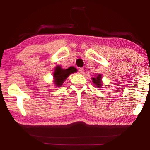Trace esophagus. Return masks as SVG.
Segmentation results:
<instances>
[{"instance_id":"34e87169","label":"esophagus","mask_w":150,"mask_h":150,"mask_svg":"<svg viewBox=\"0 0 150 150\" xmlns=\"http://www.w3.org/2000/svg\"><path fill=\"white\" fill-rule=\"evenodd\" d=\"M84 71H85L84 68H82V67L79 68V69H78V73H80V74H83V73H84Z\"/></svg>"}]
</instances>
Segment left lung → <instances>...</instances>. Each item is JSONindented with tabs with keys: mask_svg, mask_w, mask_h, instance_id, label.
<instances>
[{
	"mask_svg": "<svg viewBox=\"0 0 150 150\" xmlns=\"http://www.w3.org/2000/svg\"><path fill=\"white\" fill-rule=\"evenodd\" d=\"M101 79H102V75L101 74H98L96 75V77L92 78V81L94 84L96 85V87H98V88H101L103 86L102 81H101Z\"/></svg>",
	"mask_w": 150,
	"mask_h": 150,
	"instance_id": "1",
	"label": "left lung"
}]
</instances>
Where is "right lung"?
<instances>
[{"label":"right lung","instance_id":"add662e5","mask_svg":"<svg viewBox=\"0 0 150 150\" xmlns=\"http://www.w3.org/2000/svg\"><path fill=\"white\" fill-rule=\"evenodd\" d=\"M54 71H55L53 74L54 78V84L55 85V87H61L69 75L77 71V69L74 67H71L67 69H63L60 65H58L55 67Z\"/></svg>","mask_w":150,"mask_h":150}]
</instances>
